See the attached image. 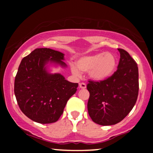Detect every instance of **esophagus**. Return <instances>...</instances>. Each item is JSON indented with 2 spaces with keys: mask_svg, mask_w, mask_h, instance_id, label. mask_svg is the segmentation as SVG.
Masks as SVG:
<instances>
[{
  "mask_svg": "<svg viewBox=\"0 0 153 153\" xmlns=\"http://www.w3.org/2000/svg\"><path fill=\"white\" fill-rule=\"evenodd\" d=\"M79 87L81 89H85L86 88V85H85V83H84V82H80V83L79 84Z\"/></svg>",
  "mask_w": 153,
  "mask_h": 153,
  "instance_id": "obj_1",
  "label": "esophagus"
}]
</instances>
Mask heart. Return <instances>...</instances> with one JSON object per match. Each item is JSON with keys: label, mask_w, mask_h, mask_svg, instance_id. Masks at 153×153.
Segmentation results:
<instances>
[{"label": "heart", "mask_w": 153, "mask_h": 153, "mask_svg": "<svg viewBox=\"0 0 153 153\" xmlns=\"http://www.w3.org/2000/svg\"><path fill=\"white\" fill-rule=\"evenodd\" d=\"M117 66V59L111 52L82 56L76 61V66L71 65V71L75 76H80V71L88 72L89 77L95 81L106 80L114 73Z\"/></svg>", "instance_id": "b5f03b06"}]
</instances>
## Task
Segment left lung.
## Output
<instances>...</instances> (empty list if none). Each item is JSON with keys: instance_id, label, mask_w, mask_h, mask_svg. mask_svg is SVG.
Segmentation results:
<instances>
[{"instance_id": "left-lung-1", "label": "left lung", "mask_w": 153, "mask_h": 153, "mask_svg": "<svg viewBox=\"0 0 153 153\" xmlns=\"http://www.w3.org/2000/svg\"><path fill=\"white\" fill-rule=\"evenodd\" d=\"M117 71L106 80L89 81L88 111L91 119L103 126L120 122L134 107L138 96L137 65L127 51L118 49Z\"/></svg>"}]
</instances>
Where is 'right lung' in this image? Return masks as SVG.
Returning a JSON list of instances; mask_svg holds the SVG:
<instances>
[{"label": "right lung", "mask_w": 153, "mask_h": 153, "mask_svg": "<svg viewBox=\"0 0 153 153\" xmlns=\"http://www.w3.org/2000/svg\"><path fill=\"white\" fill-rule=\"evenodd\" d=\"M65 54L50 48H37L24 57L14 82L19 108L28 118L40 124L57 122L78 83L69 82L49 67L66 68Z\"/></svg>", "instance_id": "obj_1"}]
</instances>
